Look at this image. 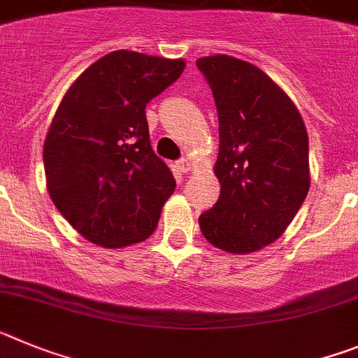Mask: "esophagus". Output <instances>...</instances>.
Masks as SVG:
<instances>
[{
  "label": "esophagus",
  "instance_id": "34e87169",
  "mask_svg": "<svg viewBox=\"0 0 358 358\" xmlns=\"http://www.w3.org/2000/svg\"><path fill=\"white\" fill-rule=\"evenodd\" d=\"M176 166H178V169L182 171V173H189V171L192 169L191 162H189L187 158H182V160H178V164H176Z\"/></svg>",
  "mask_w": 358,
  "mask_h": 358
}]
</instances>
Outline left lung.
<instances>
[{
  "label": "left lung",
  "instance_id": "obj_1",
  "mask_svg": "<svg viewBox=\"0 0 358 358\" xmlns=\"http://www.w3.org/2000/svg\"><path fill=\"white\" fill-rule=\"evenodd\" d=\"M220 122V198L198 217L201 234L232 254L256 252L285 232L310 189L308 133L265 71L231 55L196 61Z\"/></svg>",
  "mask_w": 358,
  "mask_h": 358
}]
</instances>
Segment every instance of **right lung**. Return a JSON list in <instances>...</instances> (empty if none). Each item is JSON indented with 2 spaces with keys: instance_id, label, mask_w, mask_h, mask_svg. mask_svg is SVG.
I'll return each instance as SVG.
<instances>
[{
  "instance_id": "add662e5",
  "label": "right lung",
  "mask_w": 358,
  "mask_h": 358,
  "mask_svg": "<svg viewBox=\"0 0 358 358\" xmlns=\"http://www.w3.org/2000/svg\"><path fill=\"white\" fill-rule=\"evenodd\" d=\"M182 59L117 50L86 68L59 104L43 162L50 198L106 248L144 241L176 187L149 142L145 106L182 76Z\"/></svg>"
}]
</instances>
